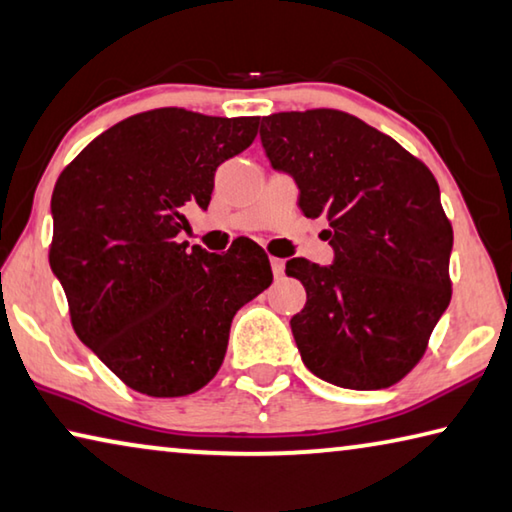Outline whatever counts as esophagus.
<instances>
[{"label": "esophagus", "mask_w": 512, "mask_h": 512, "mask_svg": "<svg viewBox=\"0 0 512 512\" xmlns=\"http://www.w3.org/2000/svg\"><path fill=\"white\" fill-rule=\"evenodd\" d=\"M271 269H273L275 278H282V275H285V259L271 257Z\"/></svg>", "instance_id": "obj_1"}]
</instances>
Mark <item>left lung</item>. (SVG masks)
I'll list each match as a JSON object with an SVG mask.
<instances>
[{"mask_svg": "<svg viewBox=\"0 0 512 512\" xmlns=\"http://www.w3.org/2000/svg\"><path fill=\"white\" fill-rule=\"evenodd\" d=\"M266 157L294 177L298 207L328 223V266L294 257L307 303L291 316L305 367L346 389L410 373L451 300L453 230L440 186L392 136L335 109L262 118Z\"/></svg>", "mask_w": 512, "mask_h": 512, "instance_id": "left-lung-1", "label": "left lung"}]
</instances>
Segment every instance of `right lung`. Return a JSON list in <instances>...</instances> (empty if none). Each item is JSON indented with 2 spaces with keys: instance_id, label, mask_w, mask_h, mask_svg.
Segmentation results:
<instances>
[{
  "instance_id": "1",
  "label": "right lung",
  "mask_w": 512,
  "mask_h": 512,
  "mask_svg": "<svg viewBox=\"0 0 512 512\" xmlns=\"http://www.w3.org/2000/svg\"><path fill=\"white\" fill-rule=\"evenodd\" d=\"M259 118L154 109L97 136L52 193L50 266L77 337L136 392L173 399L221 369L230 326L273 282L269 255L177 243L186 207L207 209L214 173L248 148Z\"/></svg>"
}]
</instances>
